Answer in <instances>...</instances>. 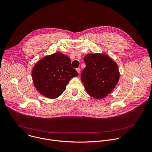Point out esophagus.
Instances as JSON below:
<instances>
[{
    "label": "esophagus",
    "mask_w": 152,
    "mask_h": 152,
    "mask_svg": "<svg viewBox=\"0 0 152 152\" xmlns=\"http://www.w3.org/2000/svg\"><path fill=\"white\" fill-rule=\"evenodd\" d=\"M76 70H77V72H78V73L80 74V68H77V69H76Z\"/></svg>",
    "instance_id": "34e87169"
}]
</instances>
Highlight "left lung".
Masks as SVG:
<instances>
[{"label": "left lung", "instance_id": "left-lung-1", "mask_svg": "<svg viewBox=\"0 0 152 152\" xmlns=\"http://www.w3.org/2000/svg\"><path fill=\"white\" fill-rule=\"evenodd\" d=\"M86 67L81 80L88 94L96 99L110 94L119 79L117 64L106 54H88L83 58Z\"/></svg>", "mask_w": 152, "mask_h": 152}]
</instances>
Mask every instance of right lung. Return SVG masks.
I'll return each mask as SVG.
<instances>
[{
    "label": "right lung",
    "instance_id": "1",
    "mask_svg": "<svg viewBox=\"0 0 152 152\" xmlns=\"http://www.w3.org/2000/svg\"><path fill=\"white\" fill-rule=\"evenodd\" d=\"M71 67V60L66 55L57 53L38 61L33 69L34 85L42 95L49 98L59 96L71 78L78 76Z\"/></svg>",
    "mask_w": 152,
    "mask_h": 152
}]
</instances>
